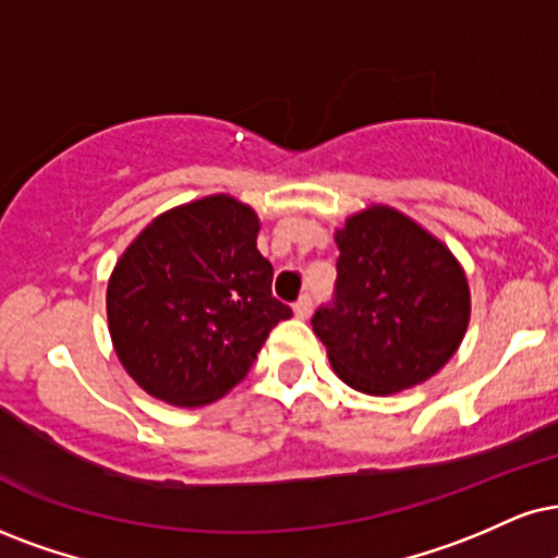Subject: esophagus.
<instances>
[{
	"instance_id": "34e87169",
	"label": "esophagus",
	"mask_w": 558,
	"mask_h": 558,
	"mask_svg": "<svg viewBox=\"0 0 558 558\" xmlns=\"http://www.w3.org/2000/svg\"><path fill=\"white\" fill-rule=\"evenodd\" d=\"M292 311H294V318L305 320L307 315H311V311H313V300L307 298V294H302V298L292 305Z\"/></svg>"
}]
</instances>
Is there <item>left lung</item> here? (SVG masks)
I'll return each mask as SVG.
<instances>
[{"label":"left lung","instance_id":"obj_1","mask_svg":"<svg viewBox=\"0 0 558 558\" xmlns=\"http://www.w3.org/2000/svg\"><path fill=\"white\" fill-rule=\"evenodd\" d=\"M333 238L336 298L313 315L333 373L367 396L429 380L469 331L471 290L460 260L385 204L356 211Z\"/></svg>","mask_w":558,"mask_h":558}]
</instances>
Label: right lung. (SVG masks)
<instances>
[{"label": "right lung", "mask_w": 558, "mask_h": 558, "mask_svg": "<svg viewBox=\"0 0 558 558\" xmlns=\"http://www.w3.org/2000/svg\"><path fill=\"white\" fill-rule=\"evenodd\" d=\"M251 206L211 194L155 217L116 260L106 311L116 356L165 403H215L292 315L271 294Z\"/></svg>", "instance_id": "add662e5"}]
</instances>
